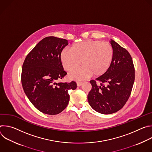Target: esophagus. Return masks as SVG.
<instances>
[{
	"instance_id": "esophagus-1",
	"label": "esophagus",
	"mask_w": 152,
	"mask_h": 152,
	"mask_svg": "<svg viewBox=\"0 0 152 152\" xmlns=\"http://www.w3.org/2000/svg\"><path fill=\"white\" fill-rule=\"evenodd\" d=\"M82 84V82H77V86H81Z\"/></svg>"
}]
</instances>
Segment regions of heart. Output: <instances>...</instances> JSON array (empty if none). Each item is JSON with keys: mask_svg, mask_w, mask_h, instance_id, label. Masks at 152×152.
Listing matches in <instances>:
<instances>
[{"mask_svg": "<svg viewBox=\"0 0 152 152\" xmlns=\"http://www.w3.org/2000/svg\"><path fill=\"white\" fill-rule=\"evenodd\" d=\"M71 51L62 50L60 53V61L64 69L72 72L80 64L81 69L71 73V79L82 80L90 77L103 75L109 70L114 58V49L107 42L86 40L75 43Z\"/></svg>", "mask_w": 152, "mask_h": 152, "instance_id": "heart-1", "label": "heart"}]
</instances>
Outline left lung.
Returning a JSON list of instances; mask_svg holds the SVG:
<instances>
[{
  "instance_id": "left-lung-1",
  "label": "left lung",
  "mask_w": 152,
  "mask_h": 152,
  "mask_svg": "<svg viewBox=\"0 0 152 152\" xmlns=\"http://www.w3.org/2000/svg\"><path fill=\"white\" fill-rule=\"evenodd\" d=\"M110 43L114 49L111 66L103 75L90 80L92 88L88 95L91 107L103 114H111L121 109L131 95L135 80L131 55L115 41L111 39Z\"/></svg>"
}]
</instances>
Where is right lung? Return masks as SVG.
Segmentation results:
<instances>
[{
    "mask_svg": "<svg viewBox=\"0 0 152 152\" xmlns=\"http://www.w3.org/2000/svg\"><path fill=\"white\" fill-rule=\"evenodd\" d=\"M66 39L48 37L41 40L26 56L22 66L21 83L32 104L41 113L56 115L69 102V90L76 83L56 82L67 73L60 61V53L68 45Z\"/></svg>",
    "mask_w": 152,
    "mask_h": 152,
    "instance_id": "add662e5",
    "label": "right lung"
}]
</instances>
